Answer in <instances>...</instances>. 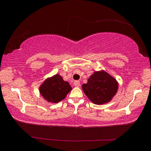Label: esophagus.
Masks as SVG:
<instances>
[{"instance_id": "34e87169", "label": "esophagus", "mask_w": 151, "mask_h": 151, "mask_svg": "<svg viewBox=\"0 0 151 151\" xmlns=\"http://www.w3.org/2000/svg\"><path fill=\"white\" fill-rule=\"evenodd\" d=\"M74 85L76 86V87H79V86H80V82L78 81H75L74 82Z\"/></svg>"}]
</instances>
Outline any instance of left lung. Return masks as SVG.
I'll return each mask as SVG.
<instances>
[{
  "instance_id": "1",
  "label": "left lung",
  "mask_w": 151,
  "mask_h": 151,
  "mask_svg": "<svg viewBox=\"0 0 151 151\" xmlns=\"http://www.w3.org/2000/svg\"><path fill=\"white\" fill-rule=\"evenodd\" d=\"M82 88L92 103L103 104L109 103L116 94L119 83L113 76L102 70L94 72Z\"/></svg>"
}]
</instances>
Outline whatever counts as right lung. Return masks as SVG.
<instances>
[{"label":"right lung","mask_w":151,"mask_h":151,"mask_svg":"<svg viewBox=\"0 0 151 151\" xmlns=\"http://www.w3.org/2000/svg\"><path fill=\"white\" fill-rule=\"evenodd\" d=\"M71 90L72 87L69 83L64 81L58 74L47 78L39 86L40 95L46 101L52 103L63 100Z\"/></svg>","instance_id":"right-lung-1"}]
</instances>
